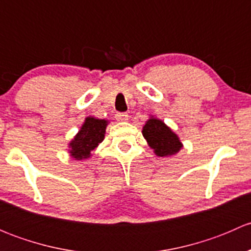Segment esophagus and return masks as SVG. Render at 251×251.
<instances>
[{"label": "esophagus", "instance_id": "obj_1", "mask_svg": "<svg viewBox=\"0 0 251 251\" xmlns=\"http://www.w3.org/2000/svg\"><path fill=\"white\" fill-rule=\"evenodd\" d=\"M115 119L118 121H121V123H125V121L128 120V114L127 113H116Z\"/></svg>", "mask_w": 251, "mask_h": 251}]
</instances>
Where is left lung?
<instances>
[{"mask_svg": "<svg viewBox=\"0 0 251 251\" xmlns=\"http://www.w3.org/2000/svg\"><path fill=\"white\" fill-rule=\"evenodd\" d=\"M142 135L156 156L165 158L176 155L183 147L178 135L161 119L154 115H149V119L142 127Z\"/></svg>", "mask_w": 251, "mask_h": 251, "instance_id": "obj_1", "label": "left lung"}]
</instances>
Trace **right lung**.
<instances>
[{"mask_svg":"<svg viewBox=\"0 0 251 251\" xmlns=\"http://www.w3.org/2000/svg\"><path fill=\"white\" fill-rule=\"evenodd\" d=\"M110 121L107 119H98L87 116L81 125L76 135L69 142L68 153L75 160H85L92 156V151L104 140L105 130Z\"/></svg>","mask_w":251,"mask_h":251,"instance_id":"add662e5","label":"right lung"}]
</instances>
